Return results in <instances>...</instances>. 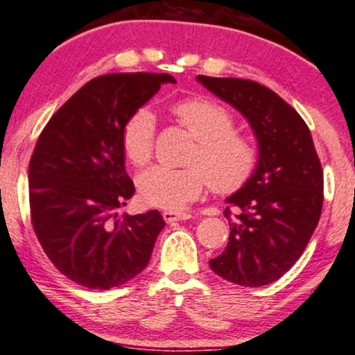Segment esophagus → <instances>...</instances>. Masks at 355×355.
<instances>
[{
  "mask_svg": "<svg viewBox=\"0 0 355 355\" xmlns=\"http://www.w3.org/2000/svg\"><path fill=\"white\" fill-rule=\"evenodd\" d=\"M162 218L166 223H176V220H186L191 218V214L187 212H176V211H164L162 212Z\"/></svg>",
  "mask_w": 355,
  "mask_h": 355,
  "instance_id": "esophagus-1",
  "label": "esophagus"
}]
</instances>
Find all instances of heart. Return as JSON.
Here are the masks:
<instances>
[{"instance_id":"obj_1","label":"heart","mask_w":355,"mask_h":355,"mask_svg":"<svg viewBox=\"0 0 355 355\" xmlns=\"http://www.w3.org/2000/svg\"><path fill=\"white\" fill-rule=\"evenodd\" d=\"M176 118L198 141L189 157L191 168L171 169L153 166L137 176V194L144 204L168 211L184 209L202 194L207 182L219 194L239 191L259 162V149L251 137L234 131L232 114L209 98H189L173 107ZM126 159L135 166L148 164L154 149V116L137 110L121 132Z\"/></svg>"}]
</instances>
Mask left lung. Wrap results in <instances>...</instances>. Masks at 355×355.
<instances>
[{"instance_id": "8db88e82", "label": "left lung", "mask_w": 355, "mask_h": 355, "mask_svg": "<svg viewBox=\"0 0 355 355\" xmlns=\"http://www.w3.org/2000/svg\"><path fill=\"white\" fill-rule=\"evenodd\" d=\"M198 81L249 121L259 146L252 178L226 199L231 234L209 266L234 284H270L301 257L322 211L324 174L311 131L291 104L259 83L202 74Z\"/></svg>"}]
</instances>
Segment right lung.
Listing matches in <instances>:
<instances>
[{
	"instance_id": "add662e5",
	"label": "right lung",
	"mask_w": 355,
	"mask_h": 355,
	"mask_svg": "<svg viewBox=\"0 0 355 355\" xmlns=\"http://www.w3.org/2000/svg\"><path fill=\"white\" fill-rule=\"evenodd\" d=\"M171 74L114 73L76 91L48 121L29 161V207L54 268L87 289L131 281L164 227L159 211L118 216L135 194L121 132Z\"/></svg>"
}]
</instances>
